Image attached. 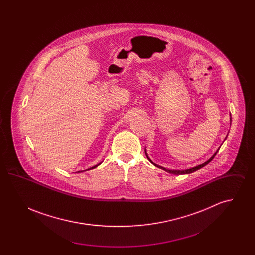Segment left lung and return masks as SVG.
<instances>
[{
    "label": "left lung",
    "mask_w": 255,
    "mask_h": 255,
    "mask_svg": "<svg viewBox=\"0 0 255 255\" xmlns=\"http://www.w3.org/2000/svg\"><path fill=\"white\" fill-rule=\"evenodd\" d=\"M227 138V137H226ZM219 150H217V152L211 157V158H209L207 161H206V162H204V163H202V164H200V165H198V166H196V167H193V168H190V169H186V170H169V169H166V168H164V167H162V166H159V165H158V164H156V163H154L150 158H148V156H147V154H146V157H147V158L155 165V166H157V167H158V168H160V169L164 170V171H166V172H168V173H171V174H174V175H182V174H190V173H192V172H195V171H197V170L201 169V168H203L204 166H206V164L207 163H209L213 158H214V157L216 156V154L218 153Z\"/></svg>",
    "instance_id": "1"
}]
</instances>
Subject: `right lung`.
I'll list each match as a JSON object with an SVG mask.
<instances>
[{
    "label": "right lung",
    "mask_w": 255,
    "mask_h": 255,
    "mask_svg": "<svg viewBox=\"0 0 255 255\" xmlns=\"http://www.w3.org/2000/svg\"><path fill=\"white\" fill-rule=\"evenodd\" d=\"M100 163H101V162H100ZM100 163H98V164H97V165H95V166H93V167H91V168H89V169L87 170L94 169V168H96V167H97V166H98V165H99ZM78 172H80V171H78ZM81 172H82V171H81Z\"/></svg>",
    "instance_id": "add662e5"
}]
</instances>
